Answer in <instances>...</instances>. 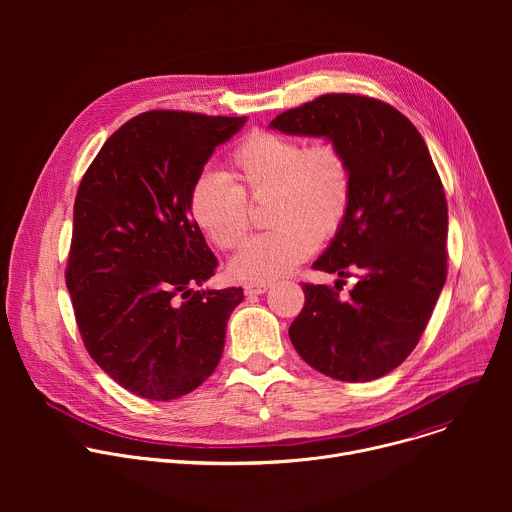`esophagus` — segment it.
Masks as SVG:
<instances>
[{
	"label": "esophagus",
	"mask_w": 512,
	"mask_h": 512,
	"mask_svg": "<svg viewBox=\"0 0 512 512\" xmlns=\"http://www.w3.org/2000/svg\"><path fill=\"white\" fill-rule=\"evenodd\" d=\"M245 296H261V294H265V291L269 289V285L267 283H247L245 287Z\"/></svg>",
	"instance_id": "34e87169"
}]
</instances>
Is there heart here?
<instances>
[{"instance_id": "heart-1", "label": "heart", "mask_w": 512, "mask_h": 512, "mask_svg": "<svg viewBox=\"0 0 512 512\" xmlns=\"http://www.w3.org/2000/svg\"><path fill=\"white\" fill-rule=\"evenodd\" d=\"M251 200L267 196L265 218L273 229L253 237L231 259L229 273L243 283H269L332 239L346 221L352 172L332 141L255 131L231 154L229 178L202 172L188 192L196 229L218 249H235L249 231Z\"/></svg>"}]
</instances>
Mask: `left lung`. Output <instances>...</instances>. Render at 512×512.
<instances>
[{
    "mask_svg": "<svg viewBox=\"0 0 512 512\" xmlns=\"http://www.w3.org/2000/svg\"><path fill=\"white\" fill-rule=\"evenodd\" d=\"M287 135L324 137L352 172L346 221L314 269L356 277L350 296L304 283L306 306L289 326L300 356L326 377L364 383L411 354L446 283L448 204L415 125L360 95H322L277 115Z\"/></svg>",
    "mask_w": 512,
    "mask_h": 512,
    "instance_id": "8db88e82",
    "label": "left lung"
}]
</instances>
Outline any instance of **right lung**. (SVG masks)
<instances>
[{"instance_id":"obj_1","label":"right lung","mask_w":512,"mask_h":512,"mask_svg":"<svg viewBox=\"0 0 512 512\" xmlns=\"http://www.w3.org/2000/svg\"><path fill=\"white\" fill-rule=\"evenodd\" d=\"M245 121L141 113L105 141L81 180L66 287L91 358L143 399L200 387L245 298L241 287L200 289L218 263L188 212L194 178Z\"/></svg>"}]
</instances>
